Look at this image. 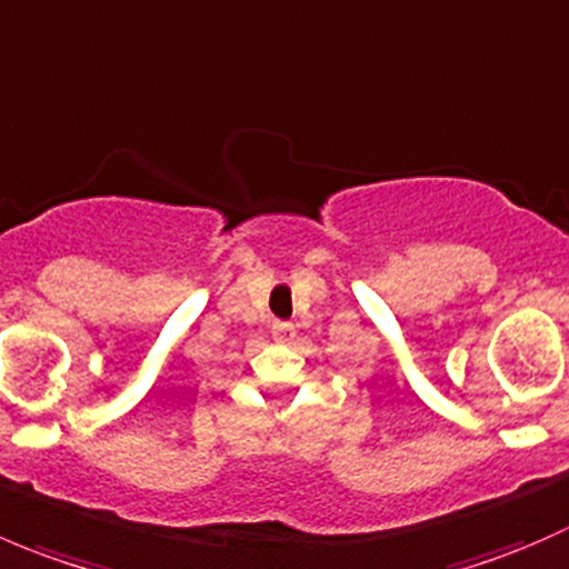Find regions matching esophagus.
Masks as SVG:
<instances>
[{"label":"esophagus","mask_w":569,"mask_h":569,"mask_svg":"<svg viewBox=\"0 0 569 569\" xmlns=\"http://www.w3.org/2000/svg\"><path fill=\"white\" fill-rule=\"evenodd\" d=\"M296 337V329H292L290 323H284V320H273V340L279 342H287Z\"/></svg>","instance_id":"1"}]
</instances>
